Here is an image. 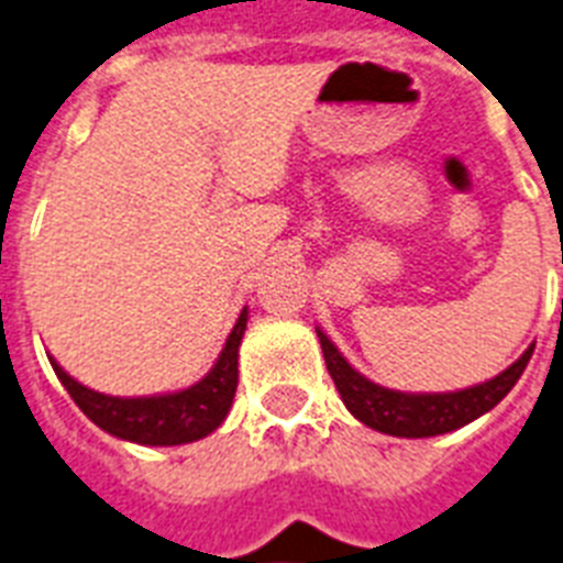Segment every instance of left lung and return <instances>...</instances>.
<instances>
[{
    "label": "left lung",
    "mask_w": 563,
    "mask_h": 563,
    "mask_svg": "<svg viewBox=\"0 0 563 563\" xmlns=\"http://www.w3.org/2000/svg\"><path fill=\"white\" fill-rule=\"evenodd\" d=\"M317 336L322 354H325L328 375L334 377L336 393L349 407V412L377 433L401 435V439H427V435L451 433V430L471 424L474 418L485 416L488 409L497 407L511 393V386L517 384V377L523 375L526 363L534 352V345H529L506 372L485 380V384L467 386L460 393L416 395L395 393V389L372 384L368 377L360 375L357 368H352V363L336 352V345L319 328Z\"/></svg>",
    "instance_id": "left-lung-1"
}]
</instances>
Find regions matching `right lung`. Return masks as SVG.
I'll use <instances>...</instances> for the list:
<instances>
[{
    "label": "right lung",
    "instance_id": "obj_1",
    "mask_svg": "<svg viewBox=\"0 0 563 563\" xmlns=\"http://www.w3.org/2000/svg\"><path fill=\"white\" fill-rule=\"evenodd\" d=\"M244 331L246 308L241 310L218 363L200 384L188 386L183 393L151 395V398H112V395L87 389L75 377L66 375L52 357L48 360H52L54 375L60 377V384L71 395V401L101 430L124 442L170 448V444L197 442L223 424L238 389V345Z\"/></svg>",
    "mask_w": 563,
    "mask_h": 563
}]
</instances>
